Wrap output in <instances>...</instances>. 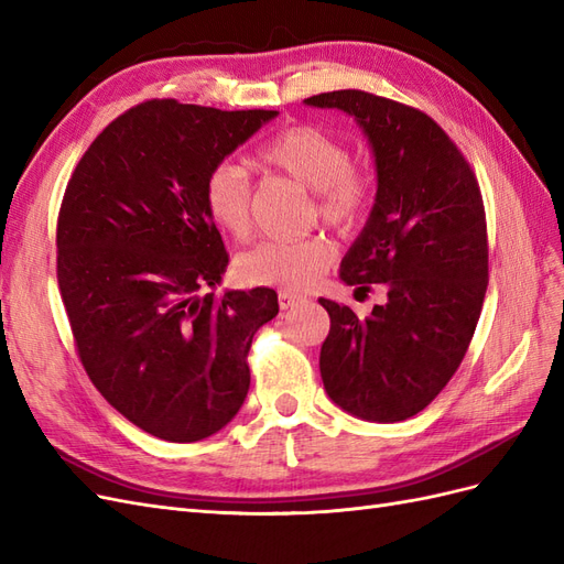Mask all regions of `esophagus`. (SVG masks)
Returning <instances> with one entry per match:
<instances>
[{"mask_svg": "<svg viewBox=\"0 0 564 564\" xmlns=\"http://www.w3.org/2000/svg\"><path fill=\"white\" fill-rule=\"evenodd\" d=\"M278 301H280V308L282 311H289V308H294V305H299L303 301V296L292 294V292H286V289H282V292L278 294Z\"/></svg>", "mask_w": 564, "mask_h": 564, "instance_id": "1", "label": "esophagus"}]
</instances>
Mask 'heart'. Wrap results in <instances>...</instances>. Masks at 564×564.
<instances>
[{
	"mask_svg": "<svg viewBox=\"0 0 564 564\" xmlns=\"http://www.w3.org/2000/svg\"><path fill=\"white\" fill-rule=\"evenodd\" d=\"M259 162L313 191V214L338 232L362 224L373 185L367 174L352 169L344 141L311 124L286 127L259 150ZM204 212L212 224L245 240L251 228V185L245 166L232 160L218 162L204 178ZM332 247L322 237L299 242H261L237 259V275L253 286H278L303 292L313 286L332 263Z\"/></svg>",
	"mask_w": 564,
	"mask_h": 564,
	"instance_id": "obj_1",
	"label": "heart"
}]
</instances>
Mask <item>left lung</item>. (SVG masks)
Masks as SVG:
<instances>
[{"label": "left lung", "instance_id": "1", "mask_svg": "<svg viewBox=\"0 0 564 564\" xmlns=\"http://www.w3.org/2000/svg\"><path fill=\"white\" fill-rule=\"evenodd\" d=\"M355 117L377 166V199L340 261V280L386 286L360 319L319 299L332 327L322 383L344 412L377 423L419 414L468 350L487 292V220L470 164L433 119L357 89L303 100Z\"/></svg>", "mask_w": 564, "mask_h": 564}]
</instances>
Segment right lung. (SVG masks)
Here are the masks:
<instances>
[{
  "label": "right lung",
  "mask_w": 564,
  "mask_h": 564,
  "mask_svg": "<svg viewBox=\"0 0 564 564\" xmlns=\"http://www.w3.org/2000/svg\"><path fill=\"white\" fill-rule=\"evenodd\" d=\"M275 117L148 100L98 133L65 187L56 272L79 360L160 440L197 442L232 421L251 338L280 311L268 286L214 294L228 251L202 202L212 166Z\"/></svg>",
  "instance_id": "add662e5"
}]
</instances>
